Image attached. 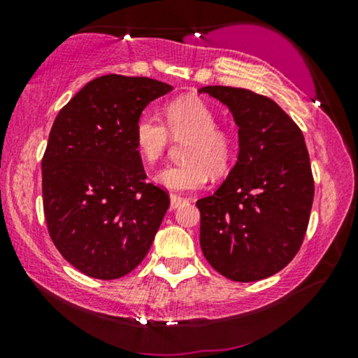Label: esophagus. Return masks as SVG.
<instances>
[{"instance_id":"obj_1","label":"esophagus","mask_w":358,"mask_h":358,"mask_svg":"<svg viewBox=\"0 0 358 358\" xmlns=\"http://www.w3.org/2000/svg\"><path fill=\"white\" fill-rule=\"evenodd\" d=\"M182 203H185L184 197H180V195H176V194L171 195V208L176 210L178 207H180Z\"/></svg>"}]
</instances>
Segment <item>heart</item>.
Masks as SVG:
<instances>
[{
  "mask_svg": "<svg viewBox=\"0 0 358 358\" xmlns=\"http://www.w3.org/2000/svg\"><path fill=\"white\" fill-rule=\"evenodd\" d=\"M164 124L151 114H141L134 125V143L146 163H155L164 155L169 135L185 138V164L166 166L153 176L161 187L173 192H189L205 187L210 171L215 176L228 173L234 158L231 131L217 125V115L207 102L194 96L179 97L164 107Z\"/></svg>",
  "mask_w": 358,
  "mask_h": 358,
  "instance_id": "obj_1",
  "label": "heart"
}]
</instances>
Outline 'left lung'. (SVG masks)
Here are the masks:
<instances>
[{
  "label": "left lung",
  "mask_w": 358,
  "mask_h": 358,
  "mask_svg": "<svg viewBox=\"0 0 358 358\" xmlns=\"http://www.w3.org/2000/svg\"><path fill=\"white\" fill-rule=\"evenodd\" d=\"M238 127V161L215 194L197 200L200 248L215 271L256 282L282 271L300 249L315 182L298 125L249 90L205 86Z\"/></svg>",
  "instance_id": "1"
}]
</instances>
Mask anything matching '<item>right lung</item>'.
Listing matches in <instances>:
<instances>
[{
    "label": "right lung",
    "instance_id": "obj_1",
    "mask_svg": "<svg viewBox=\"0 0 358 358\" xmlns=\"http://www.w3.org/2000/svg\"><path fill=\"white\" fill-rule=\"evenodd\" d=\"M171 90L151 78L106 75L53 122L42 159L43 213L53 244L87 277H124L153 244L169 197L145 182L134 125Z\"/></svg>",
    "mask_w": 358,
    "mask_h": 358
}]
</instances>
